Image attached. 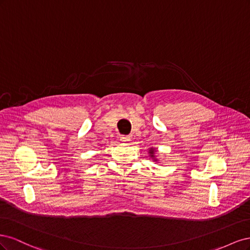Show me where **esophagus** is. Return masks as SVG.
I'll list each match as a JSON object with an SVG mask.
<instances>
[{
	"label": "esophagus",
	"mask_w": 250,
	"mask_h": 250,
	"mask_svg": "<svg viewBox=\"0 0 250 250\" xmlns=\"http://www.w3.org/2000/svg\"><path fill=\"white\" fill-rule=\"evenodd\" d=\"M121 141H122V142H129L130 137H128V135H121Z\"/></svg>",
	"instance_id": "34e87169"
}]
</instances>
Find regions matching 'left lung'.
I'll use <instances>...</instances> for the list:
<instances>
[{"mask_svg": "<svg viewBox=\"0 0 250 250\" xmlns=\"http://www.w3.org/2000/svg\"><path fill=\"white\" fill-rule=\"evenodd\" d=\"M153 153H154V151H153V150H151V151H150V154H151V156H153Z\"/></svg>", "mask_w": 250, "mask_h": 250, "instance_id": "left-lung-1", "label": "left lung"}]
</instances>
